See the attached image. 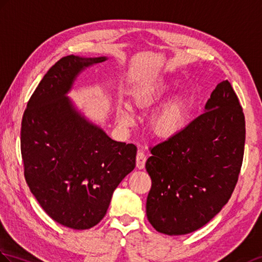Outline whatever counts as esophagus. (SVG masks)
Masks as SVG:
<instances>
[{"label": "esophagus", "instance_id": "1", "mask_svg": "<svg viewBox=\"0 0 262 262\" xmlns=\"http://www.w3.org/2000/svg\"><path fill=\"white\" fill-rule=\"evenodd\" d=\"M145 163H146V155L144 154V151H138L136 155V166L138 169H143L145 167Z\"/></svg>", "mask_w": 262, "mask_h": 262}]
</instances>
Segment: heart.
<instances>
[{
    "label": "heart",
    "instance_id": "1",
    "mask_svg": "<svg viewBox=\"0 0 262 262\" xmlns=\"http://www.w3.org/2000/svg\"><path fill=\"white\" fill-rule=\"evenodd\" d=\"M173 90V84L164 78L157 79L144 84L134 91V103L139 111H149L169 96ZM188 114L187 99L183 96L175 97L174 99L157 109L150 118V128L154 135L169 139L183 130L186 124ZM117 120L124 127L133 126L135 118L134 113L128 105H120L117 108Z\"/></svg>",
    "mask_w": 262,
    "mask_h": 262
}]
</instances>
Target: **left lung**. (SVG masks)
I'll use <instances>...</instances> for the list:
<instances>
[{
	"mask_svg": "<svg viewBox=\"0 0 262 262\" xmlns=\"http://www.w3.org/2000/svg\"><path fill=\"white\" fill-rule=\"evenodd\" d=\"M245 141L242 107L231 83L223 80L212 91L204 114L150 149L146 214L154 229L182 235L211 221L238 182Z\"/></svg>",
	"mask_w": 262,
	"mask_h": 262,
	"instance_id": "1",
	"label": "left lung"
}]
</instances>
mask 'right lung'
<instances>
[{
    "label": "right lung",
    "instance_id": "right-lung-1",
    "mask_svg": "<svg viewBox=\"0 0 262 262\" xmlns=\"http://www.w3.org/2000/svg\"><path fill=\"white\" fill-rule=\"evenodd\" d=\"M107 59H60L40 81L22 118L21 153L30 191L49 216L75 230L101 221L114 191L136 165L135 145L114 141L67 97L84 69Z\"/></svg>",
    "mask_w": 262,
    "mask_h": 262
}]
</instances>
